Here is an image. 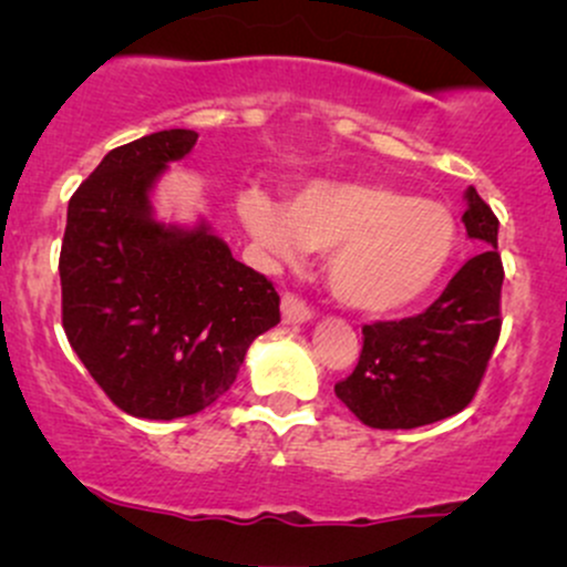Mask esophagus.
<instances>
[{
    "label": "esophagus",
    "mask_w": 567,
    "mask_h": 567,
    "mask_svg": "<svg viewBox=\"0 0 567 567\" xmlns=\"http://www.w3.org/2000/svg\"><path fill=\"white\" fill-rule=\"evenodd\" d=\"M309 320H311L309 306H306L298 296H292V292H285L282 296V322L285 324H301Z\"/></svg>",
    "instance_id": "obj_1"
}]
</instances>
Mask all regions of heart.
I'll return each instance as SVG.
<instances>
[{"label":"heart","mask_w":567,"mask_h":567,"mask_svg":"<svg viewBox=\"0 0 567 567\" xmlns=\"http://www.w3.org/2000/svg\"><path fill=\"white\" fill-rule=\"evenodd\" d=\"M239 218L277 266L303 261L309 250L330 252V288L362 315H389L419 301L458 243L453 213L442 202L370 181H311L285 205L247 188Z\"/></svg>","instance_id":"1"}]
</instances>
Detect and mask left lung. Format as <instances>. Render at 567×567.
<instances>
[{"label":"left lung","mask_w":567,"mask_h":567,"mask_svg":"<svg viewBox=\"0 0 567 567\" xmlns=\"http://www.w3.org/2000/svg\"><path fill=\"white\" fill-rule=\"evenodd\" d=\"M466 234L483 250L470 258L424 315L362 328L354 373L336 396L362 424L415 429L461 413L483 381L501 333L498 218L477 188L464 194Z\"/></svg>","instance_id":"left-lung-1"}]
</instances>
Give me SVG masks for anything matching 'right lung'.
Wrapping results in <instances>:
<instances>
[{"mask_svg":"<svg viewBox=\"0 0 567 567\" xmlns=\"http://www.w3.org/2000/svg\"><path fill=\"white\" fill-rule=\"evenodd\" d=\"M194 130L114 148L69 199L63 330L109 400L135 419L194 415L229 392L258 336L279 322L271 282L231 256L205 218H157L152 194Z\"/></svg>","mask_w":567,"mask_h":567,"instance_id":"obj_1","label":"right lung"}]
</instances>
